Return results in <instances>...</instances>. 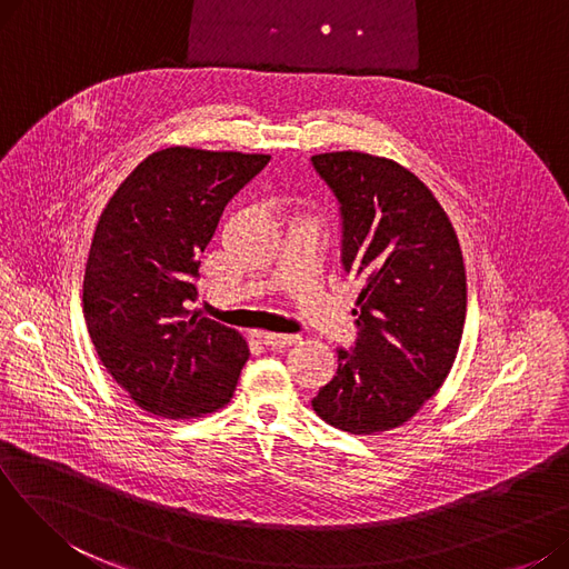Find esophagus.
<instances>
[{
  "label": "esophagus",
  "mask_w": 569,
  "mask_h": 569,
  "mask_svg": "<svg viewBox=\"0 0 569 569\" xmlns=\"http://www.w3.org/2000/svg\"><path fill=\"white\" fill-rule=\"evenodd\" d=\"M300 341L297 335H274V332H262V343L269 348H290Z\"/></svg>",
  "instance_id": "34e87169"
}]
</instances>
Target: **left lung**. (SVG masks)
Wrapping results in <instances>:
<instances>
[{
    "mask_svg": "<svg viewBox=\"0 0 569 569\" xmlns=\"http://www.w3.org/2000/svg\"><path fill=\"white\" fill-rule=\"evenodd\" d=\"M341 219L343 272L362 281L357 339L311 406L332 427L367 436L420 410L450 373L466 322L457 232L433 193L390 159L311 157Z\"/></svg>",
    "mask_w": 569,
    "mask_h": 569,
    "instance_id": "obj_1",
    "label": "left lung"
}]
</instances>
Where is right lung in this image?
Segmentation results:
<instances>
[{"label": "right lung", "mask_w": 569, "mask_h": 569, "mask_svg": "<svg viewBox=\"0 0 569 569\" xmlns=\"http://www.w3.org/2000/svg\"><path fill=\"white\" fill-rule=\"evenodd\" d=\"M267 154L168 147L108 200L82 281V313L106 371L147 412L189 420L223 408L249 360L230 327L198 318L200 253Z\"/></svg>", "instance_id": "add662e5"}]
</instances>
